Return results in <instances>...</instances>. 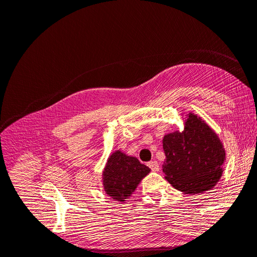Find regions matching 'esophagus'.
<instances>
[{
  "label": "esophagus",
  "mask_w": 257,
  "mask_h": 257,
  "mask_svg": "<svg viewBox=\"0 0 257 257\" xmlns=\"http://www.w3.org/2000/svg\"><path fill=\"white\" fill-rule=\"evenodd\" d=\"M148 166H149L153 170V172H159V170H160V165H159V163L157 161L149 162V163H148Z\"/></svg>",
  "instance_id": "obj_1"
}]
</instances>
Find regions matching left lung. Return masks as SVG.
<instances>
[{
    "instance_id": "8db88e82",
    "label": "left lung",
    "mask_w": 257,
    "mask_h": 257,
    "mask_svg": "<svg viewBox=\"0 0 257 257\" xmlns=\"http://www.w3.org/2000/svg\"><path fill=\"white\" fill-rule=\"evenodd\" d=\"M163 149L165 179L178 191L205 193L222 177L226 161L224 146L219 135L194 112L186 113L183 131L164 135Z\"/></svg>"
}]
</instances>
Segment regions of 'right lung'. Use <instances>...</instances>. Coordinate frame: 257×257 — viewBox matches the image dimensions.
I'll return each mask as SVG.
<instances>
[{
    "label": "right lung",
    "instance_id": "1",
    "mask_svg": "<svg viewBox=\"0 0 257 257\" xmlns=\"http://www.w3.org/2000/svg\"><path fill=\"white\" fill-rule=\"evenodd\" d=\"M150 172L137 158L115 150L108 157L102 174L104 191L113 200L125 203Z\"/></svg>",
    "mask_w": 257,
    "mask_h": 257
}]
</instances>
